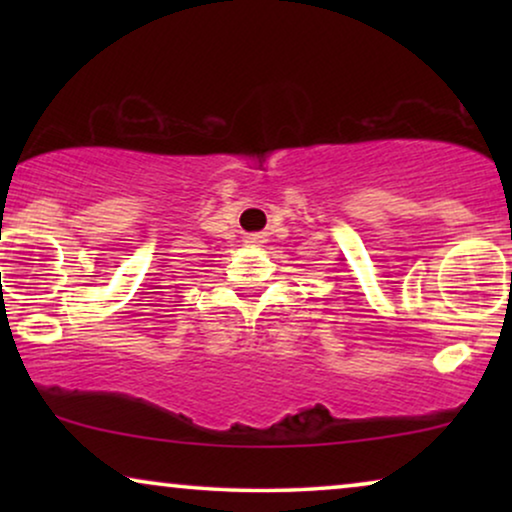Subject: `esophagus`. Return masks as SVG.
<instances>
[{"label": "esophagus", "mask_w": 512, "mask_h": 512, "mask_svg": "<svg viewBox=\"0 0 512 512\" xmlns=\"http://www.w3.org/2000/svg\"><path fill=\"white\" fill-rule=\"evenodd\" d=\"M244 242H247V244H254V247H256V244H261V242H263V233H249L247 237H244Z\"/></svg>", "instance_id": "34e87169"}]
</instances>
